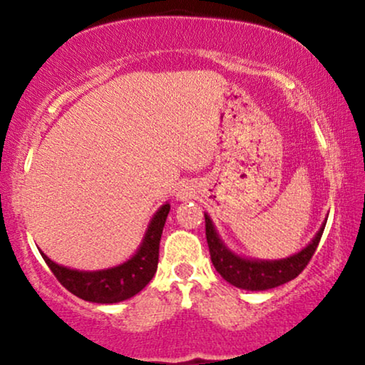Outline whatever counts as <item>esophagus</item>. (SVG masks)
I'll return each instance as SVG.
<instances>
[{
  "instance_id": "esophagus-1",
  "label": "esophagus",
  "mask_w": 365,
  "mask_h": 365,
  "mask_svg": "<svg viewBox=\"0 0 365 365\" xmlns=\"http://www.w3.org/2000/svg\"><path fill=\"white\" fill-rule=\"evenodd\" d=\"M182 198H183V197H182Z\"/></svg>"
}]
</instances>
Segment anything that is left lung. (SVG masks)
<instances>
[{
  "label": "left lung",
  "mask_w": 365,
  "mask_h": 365,
  "mask_svg": "<svg viewBox=\"0 0 365 365\" xmlns=\"http://www.w3.org/2000/svg\"><path fill=\"white\" fill-rule=\"evenodd\" d=\"M325 223H327V218L319 228V232L315 233L314 239L309 242V245L304 247L297 254L279 260H259L239 255L228 249L225 242L218 235L210 215L205 213V233L212 264L228 284L239 289L259 292V290L279 287L282 284L294 280L305 269V265L309 264L315 249H317Z\"/></svg>",
  "instance_id": "1"
}]
</instances>
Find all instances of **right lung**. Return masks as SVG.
Instances as JSON below:
<instances>
[{
    "mask_svg": "<svg viewBox=\"0 0 365 365\" xmlns=\"http://www.w3.org/2000/svg\"><path fill=\"white\" fill-rule=\"evenodd\" d=\"M170 203L167 202L155 212L137 252L123 264L110 267V269L76 270L56 264L41 250L40 254L63 287L76 297L95 304L123 302L147 287L157 272L160 239H162Z\"/></svg>",
    "mask_w": 365,
    "mask_h": 365,
    "instance_id": "add662e5",
    "label": "right lung"
}]
</instances>
